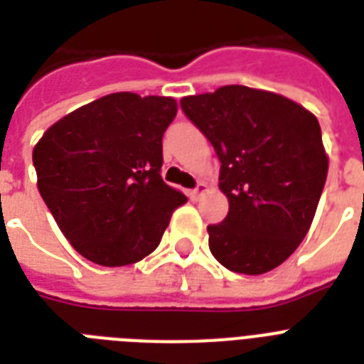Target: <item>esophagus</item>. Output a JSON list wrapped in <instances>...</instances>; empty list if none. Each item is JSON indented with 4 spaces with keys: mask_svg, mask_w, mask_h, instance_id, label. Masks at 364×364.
Returning a JSON list of instances; mask_svg holds the SVG:
<instances>
[{
    "mask_svg": "<svg viewBox=\"0 0 364 364\" xmlns=\"http://www.w3.org/2000/svg\"><path fill=\"white\" fill-rule=\"evenodd\" d=\"M205 193H208V185L205 183H198V187L188 191V196H191V200H200Z\"/></svg>",
    "mask_w": 364,
    "mask_h": 364,
    "instance_id": "obj_1",
    "label": "esophagus"
}]
</instances>
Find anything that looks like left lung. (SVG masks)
<instances>
[{"label":"left lung","instance_id":"1","mask_svg":"<svg viewBox=\"0 0 364 364\" xmlns=\"http://www.w3.org/2000/svg\"><path fill=\"white\" fill-rule=\"evenodd\" d=\"M181 107L221 160L228 215L208 227L211 253L238 274L274 270L310 230L327 179L316 115L282 94L242 85L185 96Z\"/></svg>","mask_w":364,"mask_h":364}]
</instances>
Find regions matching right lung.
<instances>
[{
    "label": "right lung",
    "instance_id": "obj_1",
    "mask_svg": "<svg viewBox=\"0 0 364 364\" xmlns=\"http://www.w3.org/2000/svg\"><path fill=\"white\" fill-rule=\"evenodd\" d=\"M176 115L173 98L107 94L37 141V188L85 259L126 266L159 247L173 210L187 202L160 176L162 136Z\"/></svg>",
    "mask_w": 364,
    "mask_h": 364
}]
</instances>
